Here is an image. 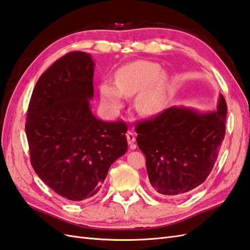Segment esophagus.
<instances>
[{"label": "esophagus", "mask_w": 250, "mask_h": 250, "mask_svg": "<svg viewBox=\"0 0 250 250\" xmlns=\"http://www.w3.org/2000/svg\"><path fill=\"white\" fill-rule=\"evenodd\" d=\"M126 138H127V143H129V145H130V148L135 149L136 148V145L134 144V142H135V133L132 132V131H127Z\"/></svg>", "instance_id": "esophagus-1"}]
</instances>
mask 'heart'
Returning a JSON list of instances; mask_svg holds the SVG:
<instances>
[{"label": "heart", "instance_id": "obj_1", "mask_svg": "<svg viewBox=\"0 0 250 250\" xmlns=\"http://www.w3.org/2000/svg\"><path fill=\"white\" fill-rule=\"evenodd\" d=\"M155 62L141 61L124 68L116 75L115 85L103 82L100 86L102 102L109 111L120 108L121 96L135 98L136 109L144 115L159 113L165 103V77Z\"/></svg>", "mask_w": 250, "mask_h": 250}]
</instances>
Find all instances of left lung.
<instances>
[{
  "label": "left lung",
  "mask_w": 250,
  "mask_h": 250,
  "mask_svg": "<svg viewBox=\"0 0 250 250\" xmlns=\"http://www.w3.org/2000/svg\"><path fill=\"white\" fill-rule=\"evenodd\" d=\"M226 119L220 95L216 111L172 106L136 124V142L156 195L184 197L206 181L225 138Z\"/></svg>",
  "instance_id": "1"
}]
</instances>
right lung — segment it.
Returning a JSON list of instances; mask_svg holds the SVG:
<instances>
[{
	"label": "right lung",
	"mask_w": 250,
	"mask_h": 250,
	"mask_svg": "<svg viewBox=\"0 0 250 250\" xmlns=\"http://www.w3.org/2000/svg\"><path fill=\"white\" fill-rule=\"evenodd\" d=\"M95 62L73 51L37 81L28 104L25 133L38 177L62 198L82 201L100 190L109 167L127 150L126 125L91 113Z\"/></svg>",
	"instance_id": "1"
}]
</instances>
